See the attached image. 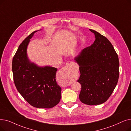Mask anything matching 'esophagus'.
Segmentation results:
<instances>
[{"label":"esophagus","mask_w":131,"mask_h":131,"mask_svg":"<svg viewBox=\"0 0 131 131\" xmlns=\"http://www.w3.org/2000/svg\"><path fill=\"white\" fill-rule=\"evenodd\" d=\"M72 67V64H71V63H68L65 66V67L62 69V70L68 72H70L71 70Z\"/></svg>","instance_id":"1"}]
</instances>
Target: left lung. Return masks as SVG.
<instances>
[{
	"instance_id": "8db88e82",
	"label": "left lung",
	"mask_w": 131,
	"mask_h": 131,
	"mask_svg": "<svg viewBox=\"0 0 131 131\" xmlns=\"http://www.w3.org/2000/svg\"><path fill=\"white\" fill-rule=\"evenodd\" d=\"M95 41L74 58L79 65L81 85L79 99L87 105H99L110 97L117 84L119 62L114 48L108 39L90 29Z\"/></svg>"
}]
</instances>
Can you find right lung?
Returning <instances> with one entry per match:
<instances>
[{"label": "right lung", "mask_w": 131, "mask_h": 131, "mask_svg": "<svg viewBox=\"0 0 131 131\" xmlns=\"http://www.w3.org/2000/svg\"><path fill=\"white\" fill-rule=\"evenodd\" d=\"M37 31L24 39L13 57V79L17 90L28 103L35 107L49 109L59 103L61 89L56 80V68L38 66L28 59L27 47Z\"/></svg>", "instance_id": "obj_1"}]
</instances>
